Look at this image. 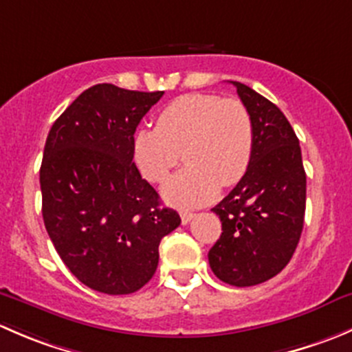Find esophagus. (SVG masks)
Here are the masks:
<instances>
[{
	"mask_svg": "<svg viewBox=\"0 0 352 352\" xmlns=\"http://www.w3.org/2000/svg\"><path fill=\"white\" fill-rule=\"evenodd\" d=\"M192 212L190 211H186V209H182V211H180V219H182V223L184 225H187V223L190 221V219H192Z\"/></svg>",
	"mask_w": 352,
	"mask_h": 352,
	"instance_id": "esophagus-1",
	"label": "esophagus"
}]
</instances>
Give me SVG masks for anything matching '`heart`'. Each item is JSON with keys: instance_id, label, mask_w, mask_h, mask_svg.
<instances>
[{"instance_id": "obj_1", "label": "heart", "mask_w": 352, "mask_h": 352, "mask_svg": "<svg viewBox=\"0 0 352 352\" xmlns=\"http://www.w3.org/2000/svg\"><path fill=\"white\" fill-rule=\"evenodd\" d=\"M182 151L187 166L165 187L166 201L196 208L216 197L219 184L235 186L254 156V124L247 107L236 98L187 94L163 107L156 127L134 136V162L153 184L168 179Z\"/></svg>"}]
</instances>
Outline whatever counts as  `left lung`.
Listing matches in <instances>:
<instances>
[{"label":"left lung","mask_w":352,"mask_h":352,"mask_svg":"<svg viewBox=\"0 0 352 352\" xmlns=\"http://www.w3.org/2000/svg\"><path fill=\"white\" fill-rule=\"evenodd\" d=\"M254 124V156L243 179L212 211L221 236L208 258L216 278L255 286L286 267L300 242L307 204L301 148L285 113L247 85L232 81Z\"/></svg>","instance_id":"obj_1"}]
</instances>
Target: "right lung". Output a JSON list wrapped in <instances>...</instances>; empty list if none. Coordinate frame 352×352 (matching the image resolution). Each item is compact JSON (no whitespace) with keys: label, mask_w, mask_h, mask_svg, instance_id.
<instances>
[{"label":"right lung","mask_w":352,"mask_h":352,"mask_svg":"<svg viewBox=\"0 0 352 352\" xmlns=\"http://www.w3.org/2000/svg\"><path fill=\"white\" fill-rule=\"evenodd\" d=\"M162 95L95 85L58 117L45 141V230L73 276L98 293L141 289L158 267L162 239L180 225L133 162L138 124Z\"/></svg>","instance_id":"right-lung-1"}]
</instances>
